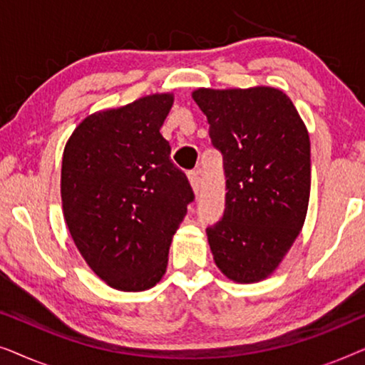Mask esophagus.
<instances>
[{"mask_svg": "<svg viewBox=\"0 0 365 365\" xmlns=\"http://www.w3.org/2000/svg\"><path fill=\"white\" fill-rule=\"evenodd\" d=\"M187 179L191 182V187L194 192H199V187H201V171L199 169H194V171L187 173Z\"/></svg>", "mask_w": 365, "mask_h": 365, "instance_id": "esophagus-1", "label": "esophagus"}]
</instances>
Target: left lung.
Wrapping results in <instances>:
<instances>
[{"instance_id": "obj_1", "label": "left lung", "mask_w": 365, "mask_h": 365, "mask_svg": "<svg viewBox=\"0 0 365 365\" xmlns=\"http://www.w3.org/2000/svg\"><path fill=\"white\" fill-rule=\"evenodd\" d=\"M192 99L206 114L226 174L224 216L206 229L214 262L234 282H259L276 271L306 221L307 128L276 88H199Z\"/></svg>"}]
</instances>
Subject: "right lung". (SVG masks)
<instances>
[{
  "instance_id": "add662e5",
  "label": "right lung",
  "mask_w": 365,
  "mask_h": 365,
  "mask_svg": "<svg viewBox=\"0 0 365 365\" xmlns=\"http://www.w3.org/2000/svg\"><path fill=\"white\" fill-rule=\"evenodd\" d=\"M171 93L83 119L63 153L64 221L93 272L118 291L161 281L174 232L194 201L186 174L159 133Z\"/></svg>"
}]
</instances>
